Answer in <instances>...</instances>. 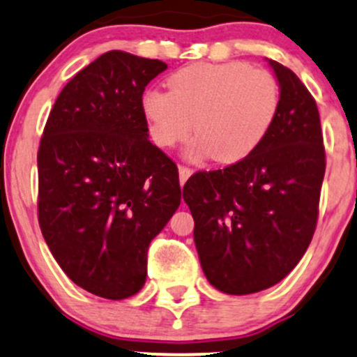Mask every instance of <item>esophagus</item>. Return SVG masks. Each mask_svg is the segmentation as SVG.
<instances>
[{"label": "esophagus", "mask_w": 357, "mask_h": 357, "mask_svg": "<svg viewBox=\"0 0 357 357\" xmlns=\"http://www.w3.org/2000/svg\"><path fill=\"white\" fill-rule=\"evenodd\" d=\"M192 174V169L188 166H179V183L184 184L188 181V178Z\"/></svg>", "instance_id": "1"}]
</instances>
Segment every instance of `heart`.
Listing matches in <instances>:
<instances>
[{
    "mask_svg": "<svg viewBox=\"0 0 357 357\" xmlns=\"http://www.w3.org/2000/svg\"><path fill=\"white\" fill-rule=\"evenodd\" d=\"M167 85L171 92L149 90L142 97L151 141L167 149L186 141L195 127L192 155H211L221 165L255 153L280 109L277 77L245 61L188 65Z\"/></svg>",
    "mask_w": 357,
    "mask_h": 357,
    "instance_id": "1",
    "label": "heart"
}]
</instances>
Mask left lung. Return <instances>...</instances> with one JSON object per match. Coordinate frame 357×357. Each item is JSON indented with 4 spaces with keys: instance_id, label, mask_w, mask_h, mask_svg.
<instances>
[{
    "instance_id": "1",
    "label": "left lung",
    "mask_w": 357,
    "mask_h": 357,
    "mask_svg": "<svg viewBox=\"0 0 357 357\" xmlns=\"http://www.w3.org/2000/svg\"><path fill=\"white\" fill-rule=\"evenodd\" d=\"M268 63L282 92L268 136L243 161L199 171L183 188L204 275L230 296L260 292L289 275L319 216L326 149L317 104L290 68Z\"/></svg>"
}]
</instances>
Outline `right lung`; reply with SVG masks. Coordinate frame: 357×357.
Masks as SVG:
<instances>
[{
	"mask_svg": "<svg viewBox=\"0 0 357 357\" xmlns=\"http://www.w3.org/2000/svg\"><path fill=\"white\" fill-rule=\"evenodd\" d=\"M161 60L112 50L65 85L38 147V223L56 264L87 292L142 289L147 248L181 203L178 166L147 139L142 93Z\"/></svg>",
	"mask_w": 357,
	"mask_h": 357,
	"instance_id": "obj_1",
	"label": "right lung"
}]
</instances>
